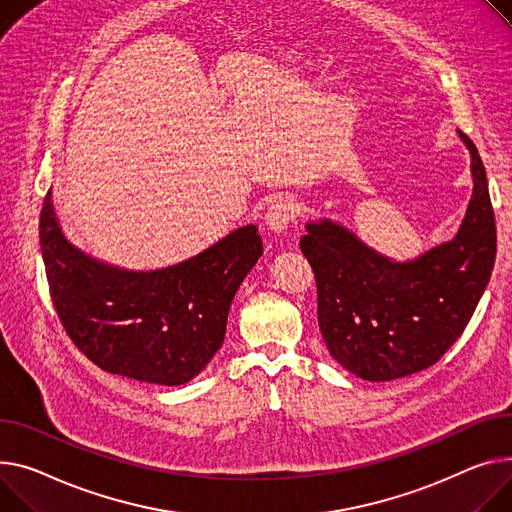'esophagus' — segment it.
<instances>
[{
  "mask_svg": "<svg viewBox=\"0 0 512 512\" xmlns=\"http://www.w3.org/2000/svg\"><path fill=\"white\" fill-rule=\"evenodd\" d=\"M298 212V203L292 197H280L278 201L271 203L265 214L267 230L274 234H286L290 224L296 220Z\"/></svg>",
  "mask_w": 512,
  "mask_h": 512,
  "instance_id": "34e87169",
  "label": "esophagus"
}]
</instances>
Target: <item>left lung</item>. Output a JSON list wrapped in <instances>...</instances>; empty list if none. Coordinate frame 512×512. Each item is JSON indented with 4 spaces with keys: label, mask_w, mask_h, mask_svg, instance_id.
I'll list each match as a JSON object with an SVG mask.
<instances>
[{
    "label": "left lung",
    "mask_w": 512,
    "mask_h": 512,
    "mask_svg": "<svg viewBox=\"0 0 512 512\" xmlns=\"http://www.w3.org/2000/svg\"><path fill=\"white\" fill-rule=\"evenodd\" d=\"M457 133L471 156L473 191L451 241L395 261L339 222H306L300 249L315 271L321 335L329 354L364 381L432 366L457 342L490 282L496 224L486 168Z\"/></svg>",
    "instance_id": "left-lung-1"
}]
</instances>
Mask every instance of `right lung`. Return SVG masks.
<instances>
[{"mask_svg": "<svg viewBox=\"0 0 512 512\" xmlns=\"http://www.w3.org/2000/svg\"><path fill=\"white\" fill-rule=\"evenodd\" d=\"M55 311L74 344L102 370L154 385H185L224 344L230 302L263 255L257 226L162 269L133 271L67 241L51 189L39 222Z\"/></svg>", "mask_w": 512, "mask_h": 512, "instance_id": "1", "label": "right lung"}]
</instances>
